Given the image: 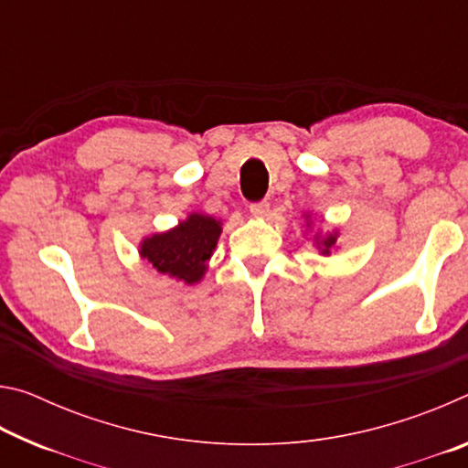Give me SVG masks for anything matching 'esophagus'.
<instances>
[{
    "label": "esophagus",
    "mask_w": 468,
    "mask_h": 468,
    "mask_svg": "<svg viewBox=\"0 0 468 468\" xmlns=\"http://www.w3.org/2000/svg\"><path fill=\"white\" fill-rule=\"evenodd\" d=\"M268 210H271V204H268V202H256V204L250 206L251 217H256V218L268 217Z\"/></svg>",
    "instance_id": "esophagus-1"
}]
</instances>
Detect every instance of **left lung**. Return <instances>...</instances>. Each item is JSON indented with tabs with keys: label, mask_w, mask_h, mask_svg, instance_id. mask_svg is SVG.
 <instances>
[{
	"label": "left lung",
	"mask_w": 468,
	"mask_h": 468,
	"mask_svg": "<svg viewBox=\"0 0 468 468\" xmlns=\"http://www.w3.org/2000/svg\"><path fill=\"white\" fill-rule=\"evenodd\" d=\"M305 220H307V227H310L312 225V217L305 215ZM336 239H338V231H332V233H326V235L315 233L314 245H315V248H318V251L322 253V256H330L332 250L336 248Z\"/></svg>",
	"instance_id": "8db88e82"
}]
</instances>
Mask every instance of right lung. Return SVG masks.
<instances>
[{"mask_svg":"<svg viewBox=\"0 0 468 468\" xmlns=\"http://www.w3.org/2000/svg\"><path fill=\"white\" fill-rule=\"evenodd\" d=\"M220 233H223L220 220L192 212L169 231L144 237L138 251L140 258L153 264L158 274L196 284L208 271V260L217 248Z\"/></svg>","mask_w":468,"mask_h":468,"instance_id":"add662e5","label":"right lung"}]
</instances>
